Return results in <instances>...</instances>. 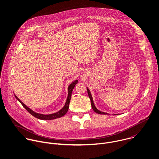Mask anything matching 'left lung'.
Returning <instances> with one entry per match:
<instances>
[{"instance_id": "8db88e82", "label": "left lung", "mask_w": 159, "mask_h": 159, "mask_svg": "<svg viewBox=\"0 0 159 159\" xmlns=\"http://www.w3.org/2000/svg\"><path fill=\"white\" fill-rule=\"evenodd\" d=\"M87 91H88V93L89 97V98L91 99L92 108L93 110L94 111V112H95V113H97L100 114H108V113H105V112H103V111H101L98 110L96 108V107L95 106V104H94V103H93V98H92V95H91V92H90L89 89H88V87H87ZM114 114V115H118L119 114Z\"/></svg>"}]
</instances>
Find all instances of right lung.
<instances>
[{
	"mask_svg": "<svg viewBox=\"0 0 159 159\" xmlns=\"http://www.w3.org/2000/svg\"><path fill=\"white\" fill-rule=\"evenodd\" d=\"M78 80H75L74 81H73L71 84H70V85L68 87V95H67V100L66 102V103L64 105V106L63 107V108L62 109H61L59 111L54 113L49 114H43L38 113H36L35 111H34L32 110H31L30 108H29V107H27L24 103H23V102H21L18 97L16 95H15V98L22 104L23 107L30 114H32L33 116H34L35 117L41 119V120H52V119H57V118H59L61 117L62 116H64L67 113L68 111V108H69V104H70V99H71V93L72 91L73 90L74 87L75 86V85L78 83Z\"/></svg>",
	"mask_w": 159,
	"mask_h": 159,
	"instance_id": "1",
	"label": "right lung"
}]
</instances>
